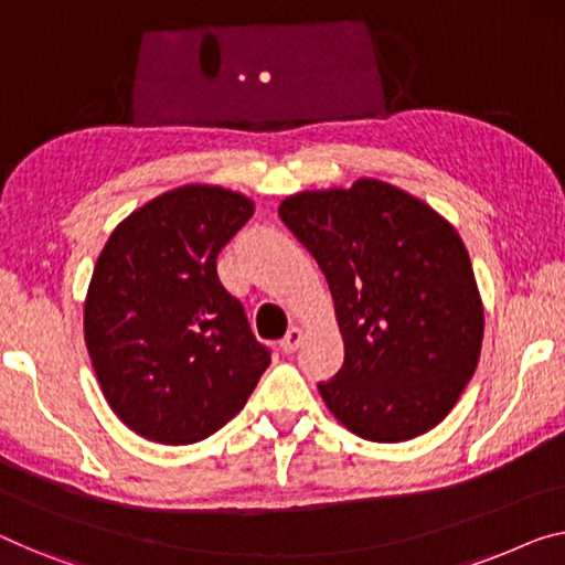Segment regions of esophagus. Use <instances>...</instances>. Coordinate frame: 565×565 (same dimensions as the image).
<instances>
[{
  "instance_id": "obj_1",
  "label": "esophagus",
  "mask_w": 565,
  "mask_h": 565,
  "mask_svg": "<svg viewBox=\"0 0 565 565\" xmlns=\"http://www.w3.org/2000/svg\"><path fill=\"white\" fill-rule=\"evenodd\" d=\"M301 340H305V330H301V327H291V330L286 332V337L281 340V350H284V355H294V352L299 350Z\"/></svg>"
}]
</instances>
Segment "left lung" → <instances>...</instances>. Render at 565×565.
Masks as SVG:
<instances>
[{
  "label": "left lung",
  "mask_w": 565,
  "mask_h": 565,
  "mask_svg": "<svg viewBox=\"0 0 565 565\" xmlns=\"http://www.w3.org/2000/svg\"><path fill=\"white\" fill-rule=\"evenodd\" d=\"M279 215L330 284L344 363L319 393L360 439L398 444L449 416L475 375L484 309L459 233L373 177L289 195Z\"/></svg>",
  "instance_id": "8db88e82"
}]
</instances>
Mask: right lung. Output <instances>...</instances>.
<instances>
[{
	"mask_svg": "<svg viewBox=\"0 0 565 565\" xmlns=\"http://www.w3.org/2000/svg\"><path fill=\"white\" fill-rule=\"evenodd\" d=\"M221 184H182L108 235L90 276L83 334L108 406L134 434L195 444L246 406L271 355L215 260L254 215Z\"/></svg>",
	"mask_w": 565,
	"mask_h": 565,
	"instance_id": "1",
	"label": "right lung"
}]
</instances>
